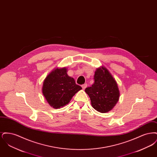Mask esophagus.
Segmentation results:
<instances>
[{
	"instance_id": "obj_1",
	"label": "esophagus",
	"mask_w": 157,
	"mask_h": 157,
	"mask_svg": "<svg viewBox=\"0 0 157 157\" xmlns=\"http://www.w3.org/2000/svg\"><path fill=\"white\" fill-rule=\"evenodd\" d=\"M86 87H87V84L86 83H85V84H83V85H82V88L83 90H85Z\"/></svg>"
}]
</instances>
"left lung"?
I'll list each match as a JSON object with an SVG mask.
<instances>
[{
	"label": "left lung",
	"instance_id": "left-lung-1",
	"mask_svg": "<svg viewBox=\"0 0 157 157\" xmlns=\"http://www.w3.org/2000/svg\"><path fill=\"white\" fill-rule=\"evenodd\" d=\"M94 79V84L85 91L90 97L91 105L95 110L101 113L109 112L120 98L117 83L104 67L96 69Z\"/></svg>",
	"mask_w": 157,
	"mask_h": 157
}]
</instances>
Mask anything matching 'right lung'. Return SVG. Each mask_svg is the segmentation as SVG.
Returning a JSON list of instances; mask_svg holds the SVG:
<instances>
[{"instance_id": "add662e5", "label": "right lung", "mask_w": 157, "mask_h": 157, "mask_svg": "<svg viewBox=\"0 0 157 157\" xmlns=\"http://www.w3.org/2000/svg\"><path fill=\"white\" fill-rule=\"evenodd\" d=\"M82 87L75 83V79L69 76L66 67L56 68L46 76L42 93L46 101L52 107L59 109L67 105L73 96Z\"/></svg>"}]
</instances>
